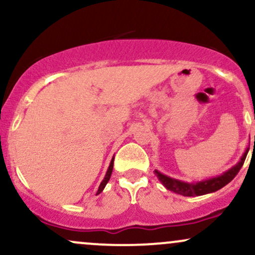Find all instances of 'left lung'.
<instances>
[{"label": "left lung", "mask_w": 255, "mask_h": 255, "mask_svg": "<svg viewBox=\"0 0 255 255\" xmlns=\"http://www.w3.org/2000/svg\"><path fill=\"white\" fill-rule=\"evenodd\" d=\"M248 151H250V146H247V148L245 150L244 154L240 158L239 162L236 163L235 165L231 166L230 169H228L227 171H224L223 174L217 175V176L213 177L205 178V180L201 181H192V182H188V181L177 180V178L164 175L163 172L157 170V169H154L153 172L158 180L160 181V183H162L168 191L183 195V197H199V195H205L213 192H217L221 188H223L224 186H227L230 181H233V178L238 175L240 169L244 165Z\"/></svg>", "instance_id": "8db88e82"}]
</instances>
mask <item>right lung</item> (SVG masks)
I'll return each mask as SVG.
<instances>
[{"instance_id": "obj_1", "label": "right lung", "mask_w": 255, "mask_h": 255, "mask_svg": "<svg viewBox=\"0 0 255 255\" xmlns=\"http://www.w3.org/2000/svg\"><path fill=\"white\" fill-rule=\"evenodd\" d=\"M113 168H114V157H113V159H111V162H110V164H109V168H108L107 174H105L103 181H102L101 184H99V188H98L97 194H99V193L103 192V189L105 188V186H107V183L109 182L110 176H111V172H113Z\"/></svg>"}]
</instances>
